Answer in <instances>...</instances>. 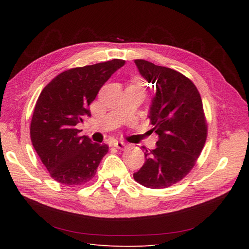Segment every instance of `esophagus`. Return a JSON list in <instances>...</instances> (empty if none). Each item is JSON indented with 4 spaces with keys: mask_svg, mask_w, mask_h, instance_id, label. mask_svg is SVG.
<instances>
[{
    "mask_svg": "<svg viewBox=\"0 0 249 249\" xmlns=\"http://www.w3.org/2000/svg\"><path fill=\"white\" fill-rule=\"evenodd\" d=\"M125 143L124 142H122V141H116L115 143H114V147H116V148H118V149H120V150H124V148H125Z\"/></svg>",
    "mask_w": 249,
    "mask_h": 249,
    "instance_id": "1",
    "label": "esophagus"
}]
</instances>
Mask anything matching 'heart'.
I'll list each match as a JSON object with an SVG mask.
<instances>
[{"label": "heart", "mask_w": 249, "mask_h": 249, "mask_svg": "<svg viewBox=\"0 0 249 249\" xmlns=\"http://www.w3.org/2000/svg\"><path fill=\"white\" fill-rule=\"evenodd\" d=\"M134 86H138V85H134ZM139 87V86H138Z\"/></svg>", "instance_id": "1"}]
</instances>
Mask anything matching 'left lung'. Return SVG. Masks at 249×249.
I'll return each instance as SVG.
<instances>
[{
	"label": "left lung",
	"instance_id": "obj_1",
	"mask_svg": "<svg viewBox=\"0 0 249 249\" xmlns=\"http://www.w3.org/2000/svg\"><path fill=\"white\" fill-rule=\"evenodd\" d=\"M135 63L156 87L148 118L159 139L155 149L143 146L145 162L133 177L142 186L163 189L182 180L194 167L207 140V120L200 94L190 79L143 59Z\"/></svg>",
	"mask_w": 249,
	"mask_h": 249
}]
</instances>
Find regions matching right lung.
<instances>
[{
  "mask_svg": "<svg viewBox=\"0 0 249 249\" xmlns=\"http://www.w3.org/2000/svg\"><path fill=\"white\" fill-rule=\"evenodd\" d=\"M124 63V60L113 59L74 67L59 73L42 89L33 111L30 137L37 155L56 182L80 186L94 178L109 146L81 136L76 125L83 123L86 115H91L89 105Z\"/></svg>",
  "mask_w": 249,
  "mask_h": 249,
  "instance_id": "1",
  "label": "right lung"
}]
</instances>
